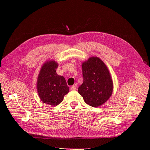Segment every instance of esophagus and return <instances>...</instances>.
I'll list each match as a JSON object with an SVG mask.
<instances>
[{
	"instance_id": "34e87169",
	"label": "esophagus",
	"mask_w": 150,
	"mask_h": 150,
	"mask_svg": "<svg viewBox=\"0 0 150 150\" xmlns=\"http://www.w3.org/2000/svg\"><path fill=\"white\" fill-rule=\"evenodd\" d=\"M76 88H77L76 85H73V86H71L70 90H76Z\"/></svg>"
}]
</instances>
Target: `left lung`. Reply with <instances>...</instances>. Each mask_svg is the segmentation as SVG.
Returning a JSON list of instances; mask_svg holds the SVG:
<instances>
[{
	"mask_svg": "<svg viewBox=\"0 0 150 150\" xmlns=\"http://www.w3.org/2000/svg\"><path fill=\"white\" fill-rule=\"evenodd\" d=\"M83 81L78 92L85 102L93 107L103 105L111 97L113 83L109 70L97 57H91L81 63Z\"/></svg>",
	"mask_w": 150,
	"mask_h": 150,
	"instance_id": "obj_1",
	"label": "left lung"
}]
</instances>
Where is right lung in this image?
Returning <instances> with one entry per match:
<instances>
[{
  "label": "right lung",
  "mask_w": 150,
  "mask_h": 150,
  "mask_svg": "<svg viewBox=\"0 0 150 150\" xmlns=\"http://www.w3.org/2000/svg\"><path fill=\"white\" fill-rule=\"evenodd\" d=\"M59 64L54 60L46 61L41 67L37 81V90L43 103L55 107L69 92L65 78L56 72Z\"/></svg>",
  "instance_id": "obj_1"
}]
</instances>
